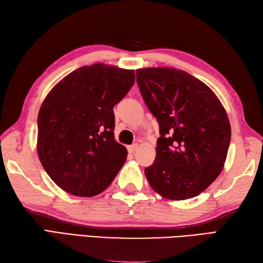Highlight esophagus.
I'll use <instances>...</instances> for the list:
<instances>
[{
	"mask_svg": "<svg viewBox=\"0 0 263 263\" xmlns=\"http://www.w3.org/2000/svg\"><path fill=\"white\" fill-rule=\"evenodd\" d=\"M138 146H139V144H138V143H134V144L130 145L129 148H127V150H129L130 154H134V152H136V150L138 149Z\"/></svg>",
	"mask_w": 263,
	"mask_h": 263,
	"instance_id": "esophagus-1",
	"label": "esophagus"
}]
</instances>
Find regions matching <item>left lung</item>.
I'll return each mask as SVG.
<instances>
[{"mask_svg": "<svg viewBox=\"0 0 263 263\" xmlns=\"http://www.w3.org/2000/svg\"><path fill=\"white\" fill-rule=\"evenodd\" d=\"M137 82L160 129L146 179L167 199L197 196L224 168L231 140L227 111L214 91L184 70L140 68Z\"/></svg>", "mask_w": 263, "mask_h": 263, "instance_id": "1", "label": "left lung"}]
</instances>
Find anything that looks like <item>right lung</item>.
I'll list each match as a JSON object with an SVG mask.
<instances>
[{"label": "right lung", "mask_w": 263, "mask_h": 263, "mask_svg": "<svg viewBox=\"0 0 263 263\" xmlns=\"http://www.w3.org/2000/svg\"><path fill=\"white\" fill-rule=\"evenodd\" d=\"M134 70L94 64L64 77L38 114L36 151L46 173L78 197H93L111 185L127 151L114 139L113 107L134 84Z\"/></svg>", "instance_id": "obj_1"}]
</instances>
